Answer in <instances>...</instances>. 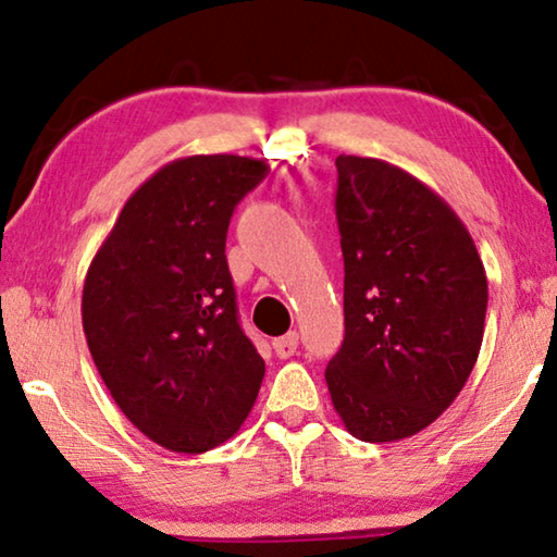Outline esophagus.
Wrapping results in <instances>:
<instances>
[{
  "instance_id": "esophagus-1",
  "label": "esophagus",
  "mask_w": 557,
  "mask_h": 557,
  "mask_svg": "<svg viewBox=\"0 0 557 557\" xmlns=\"http://www.w3.org/2000/svg\"><path fill=\"white\" fill-rule=\"evenodd\" d=\"M297 345H300V337H297V332H287V335L272 339L275 355H277V358H282V360L293 358V355L297 352Z\"/></svg>"
}]
</instances>
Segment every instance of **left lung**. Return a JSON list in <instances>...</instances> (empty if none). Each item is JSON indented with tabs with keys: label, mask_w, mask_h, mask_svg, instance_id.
Listing matches in <instances>:
<instances>
[{
	"label": "left lung",
	"mask_w": 557,
	"mask_h": 557,
	"mask_svg": "<svg viewBox=\"0 0 557 557\" xmlns=\"http://www.w3.org/2000/svg\"><path fill=\"white\" fill-rule=\"evenodd\" d=\"M345 339L332 405L362 443L410 437L450 408L483 345L487 277L453 207L375 157L339 154Z\"/></svg>",
	"instance_id": "8db88e82"
}]
</instances>
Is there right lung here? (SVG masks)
Masks as SVG:
<instances>
[{
    "instance_id": "right-lung-1",
    "label": "right lung",
    "mask_w": 557,
    "mask_h": 557,
    "mask_svg": "<svg viewBox=\"0 0 557 557\" xmlns=\"http://www.w3.org/2000/svg\"><path fill=\"white\" fill-rule=\"evenodd\" d=\"M262 160L193 154L135 189L89 264L82 327L127 420L172 453H207L237 433L264 360L237 320L225 257L239 199Z\"/></svg>"
}]
</instances>
